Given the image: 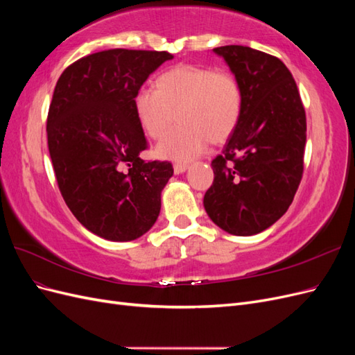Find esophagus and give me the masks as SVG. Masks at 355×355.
<instances>
[{
    "label": "esophagus",
    "mask_w": 355,
    "mask_h": 355,
    "mask_svg": "<svg viewBox=\"0 0 355 355\" xmlns=\"http://www.w3.org/2000/svg\"><path fill=\"white\" fill-rule=\"evenodd\" d=\"M187 168H188V164H185V163H175V164H173L175 175L184 173V171H187Z\"/></svg>",
    "instance_id": "34e87169"
}]
</instances>
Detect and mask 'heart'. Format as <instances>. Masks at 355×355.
Here are the masks:
<instances>
[{
  "mask_svg": "<svg viewBox=\"0 0 355 355\" xmlns=\"http://www.w3.org/2000/svg\"><path fill=\"white\" fill-rule=\"evenodd\" d=\"M133 110L151 139L163 137L176 114L180 124L158 144L157 154L187 161L200 155L209 141L220 144L234 133L241 118L243 92L228 71L179 65L158 75L155 90H137Z\"/></svg>",
  "mask_w": 355,
  "mask_h": 355,
  "instance_id": "1",
  "label": "heart"
}]
</instances>
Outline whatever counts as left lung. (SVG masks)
Instances as JSON below:
<instances>
[{"label": "left lung", "mask_w": 355, "mask_h": 355, "mask_svg": "<svg viewBox=\"0 0 355 355\" xmlns=\"http://www.w3.org/2000/svg\"><path fill=\"white\" fill-rule=\"evenodd\" d=\"M239 80L240 123L220 155L204 209L232 235L270 228L292 204L304 173L306 116L297 85L284 63L244 46L213 49Z\"/></svg>", "instance_id": "8db88e82"}]
</instances>
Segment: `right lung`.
<instances>
[{
  "label": "right lung",
  "mask_w": 355,
  "mask_h": 355,
  "mask_svg": "<svg viewBox=\"0 0 355 355\" xmlns=\"http://www.w3.org/2000/svg\"><path fill=\"white\" fill-rule=\"evenodd\" d=\"M167 51L112 49L62 72L47 116L49 153L60 194L85 230L132 241L153 228L168 161H145L148 148L133 98Z\"/></svg>",
  "instance_id": "right-lung-1"
}]
</instances>
